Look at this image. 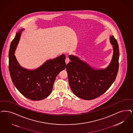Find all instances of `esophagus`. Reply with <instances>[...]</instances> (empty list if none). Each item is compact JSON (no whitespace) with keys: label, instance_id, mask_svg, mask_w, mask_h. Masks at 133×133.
<instances>
[{"label":"esophagus","instance_id":"obj_1","mask_svg":"<svg viewBox=\"0 0 133 133\" xmlns=\"http://www.w3.org/2000/svg\"><path fill=\"white\" fill-rule=\"evenodd\" d=\"M69 62H70V59H69V58L67 57L65 59V63H66V64L68 63Z\"/></svg>","mask_w":133,"mask_h":133}]
</instances>
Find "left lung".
<instances>
[{"instance_id": "8db88e82", "label": "left lung", "mask_w": 133, "mask_h": 133, "mask_svg": "<svg viewBox=\"0 0 133 133\" xmlns=\"http://www.w3.org/2000/svg\"><path fill=\"white\" fill-rule=\"evenodd\" d=\"M113 55L111 61L104 69L91 68L78 57L69 55L66 65L69 85L76 96L85 100L95 99L105 92L113 83L119 69V49L116 39L110 37Z\"/></svg>"}]
</instances>
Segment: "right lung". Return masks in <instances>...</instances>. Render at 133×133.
I'll return each instance as SVG.
<instances>
[{
  "label": "right lung",
  "mask_w": 133,
  "mask_h": 133,
  "mask_svg": "<svg viewBox=\"0 0 133 133\" xmlns=\"http://www.w3.org/2000/svg\"><path fill=\"white\" fill-rule=\"evenodd\" d=\"M16 34L11 43L9 52V70L13 84L27 98L33 101L43 99L49 96L53 88L55 78L66 67L65 55L46 61L37 69L29 70L19 64L14 55L21 32Z\"/></svg>",
  "instance_id": "add662e5"
}]
</instances>
